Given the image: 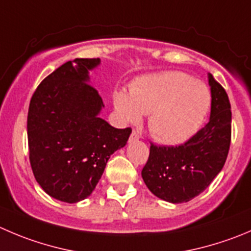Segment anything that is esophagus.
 Here are the masks:
<instances>
[{
    "mask_svg": "<svg viewBox=\"0 0 251 251\" xmlns=\"http://www.w3.org/2000/svg\"><path fill=\"white\" fill-rule=\"evenodd\" d=\"M140 138V135L138 134L137 132H135V130H133L132 132V134H130V137H129V142H135V140H138Z\"/></svg>",
    "mask_w": 251,
    "mask_h": 251,
    "instance_id": "1",
    "label": "esophagus"
}]
</instances>
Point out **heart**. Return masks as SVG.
I'll use <instances>...</instances> for the list:
<instances>
[{
    "label": "heart",
    "mask_w": 251,
    "mask_h": 251,
    "mask_svg": "<svg viewBox=\"0 0 251 251\" xmlns=\"http://www.w3.org/2000/svg\"><path fill=\"white\" fill-rule=\"evenodd\" d=\"M113 106L123 123H138L142 113H149L148 127L152 137L178 144L200 129L211 106V94L206 85L187 74L164 71L138 78L130 94L114 92Z\"/></svg>",
    "instance_id": "1"
}]
</instances>
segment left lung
<instances>
[{"instance_id": "8db88e82", "label": "left lung", "mask_w": 251, "mask_h": 251, "mask_svg": "<svg viewBox=\"0 0 251 251\" xmlns=\"http://www.w3.org/2000/svg\"><path fill=\"white\" fill-rule=\"evenodd\" d=\"M212 103L209 122L192 138L177 147L150 145L142 170L147 187L171 203L188 202L203 192L221 173L228 156L231 112L228 95L208 74Z\"/></svg>"}]
</instances>
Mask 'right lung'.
<instances>
[{
    "mask_svg": "<svg viewBox=\"0 0 251 251\" xmlns=\"http://www.w3.org/2000/svg\"><path fill=\"white\" fill-rule=\"evenodd\" d=\"M97 59H75L44 78L28 109L29 161L40 187L52 199L76 203L99 183L109 156L127 144L132 129L100 118L104 104L88 73Z\"/></svg>",
    "mask_w": 251,
    "mask_h": 251,
    "instance_id": "add662e5",
    "label": "right lung"
}]
</instances>
